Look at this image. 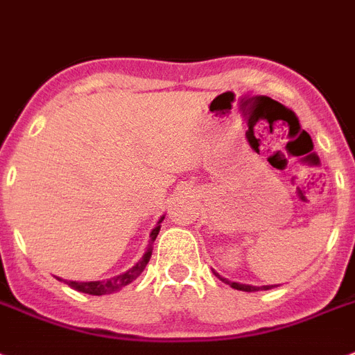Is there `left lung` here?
I'll return each mask as SVG.
<instances>
[{
	"mask_svg": "<svg viewBox=\"0 0 355 355\" xmlns=\"http://www.w3.org/2000/svg\"><path fill=\"white\" fill-rule=\"evenodd\" d=\"M215 275H217V273H215ZM223 281L226 282V284H230L232 288H235V290H243V292H259V290H270V288H273V286H250V284H239V282L226 281V279H223Z\"/></svg>",
	"mask_w": 355,
	"mask_h": 355,
	"instance_id": "1",
	"label": "left lung"
}]
</instances>
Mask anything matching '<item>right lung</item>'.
Listing matches in <instances>:
<instances>
[{
  "label": "right lung",
  "instance_id": "1",
  "mask_svg": "<svg viewBox=\"0 0 355 355\" xmlns=\"http://www.w3.org/2000/svg\"><path fill=\"white\" fill-rule=\"evenodd\" d=\"M162 220L164 217L158 220L157 227L151 232V243H149V250L146 252V255H144V257L131 268V270H128V272L122 273V275H118V277L109 279V281H91V282L67 281L69 286H73L74 290H78V292L89 293V295H105V293L116 292V290H120V288L128 286L129 282L135 281V279L144 272V268H146V264H148L149 259H151V244L155 243V239H157L158 232H160V223H162Z\"/></svg>",
  "mask_w": 355,
  "mask_h": 355
}]
</instances>
